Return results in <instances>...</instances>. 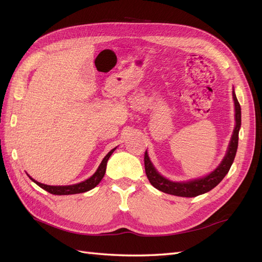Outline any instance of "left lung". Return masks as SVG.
I'll return each instance as SVG.
<instances>
[{"label":"left lung","mask_w":262,"mask_h":262,"mask_svg":"<svg viewBox=\"0 0 262 262\" xmlns=\"http://www.w3.org/2000/svg\"><path fill=\"white\" fill-rule=\"evenodd\" d=\"M233 99L235 104V128L233 136L229 142V145L227 148V152L223 158V161L217 167L214 169L208 176L198 178L189 181H170L163 177L160 172H158L150 162L147 152L144 154V166H145V173L146 176L154 188L158 189L160 191L165 193L178 195V196H186V198H192L199 194H203L205 192L210 191L214 187H216L220 182L223 180L226 176L229 168L234 162V158L237 152V146H238V132L242 124V112H241V105L238 100L236 98L235 92L233 91Z\"/></svg>","instance_id":"1"}]
</instances>
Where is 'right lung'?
<instances>
[{
  "label": "right lung",
  "instance_id": "obj_1",
  "mask_svg": "<svg viewBox=\"0 0 262 262\" xmlns=\"http://www.w3.org/2000/svg\"><path fill=\"white\" fill-rule=\"evenodd\" d=\"M115 149H116V147L110 150V152L104 157V160L101 161L100 165L98 166L97 170L95 171V173L92 177H90L89 179H86L85 181L80 182V184H75V185H71V186H48V185L40 184V182H38L34 178H31L29 175L28 176L31 180L35 182V184H37L39 187L42 188L43 190H46V191H48L52 194L67 195V194H75V193L86 192V191H89V190H92L93 188L96 187L100 182V180L102 179V177L105 176L107 162L109 160V157L112 156V154L114 153Z\"/></svg>",
  "mask_w": 262,
  "mask_h": 262
}]
</instances>
